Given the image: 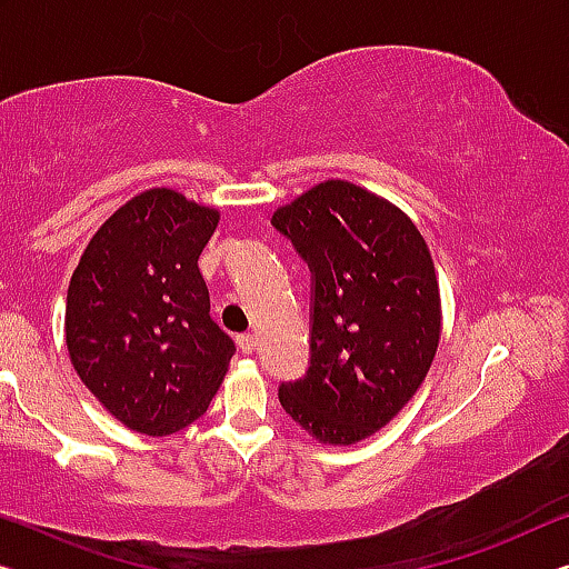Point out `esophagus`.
<instances>
[{"mask_svg":"<svg viewBox=\"0 0 569 569\" xmlns=\"http://www.w3.org/2000/svg\"><path fill=\"white\" fill-rule=\"evenodd\" d=\"M237 345H240V350H242L244 355H252V352H256L258 337H256V335H250V332H244V335L237 337Z\"/></svg>","mask_w":569,"mask_h":569,"instance_id":"obj_1","label":"esophagus"}]
</instances>
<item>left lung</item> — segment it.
<instances>
[{"label": "left lung", "instance_id": "obj_1", "mask_svg": "<svg viewBox=\"0 0 569 569\" xmlns=\"http://www.w3.org/2000/svg\"><path fill=\"white\" fill-rule=\"evenodd\" d=\"M270 224L311 270L309 368L278 401L319 442L352 445L427 378L442 327L435 262L409 217L347 181L313 186Z\"/></svg>", "mask_w": 569, "mask_h": 569}]
</instances>
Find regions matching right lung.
<instances>
[{
  "label": "right lung",
  "mask_w": 569,
  "mask_h": 569,
  "mask_svg": "<svg viewBox=\"0 0 569 569\" xmlns=\"http://www.w3.org/2000/svg\"><path fill=\"white\" fill-rule=\"evenodd\" d=\"M217 222L214 209L150 189L99 227L73 270L66 299L73 368L140 435H173L197 421L234 355L199 273Z\"/></svg>",
  "instance_id": "add662e5"
}]
</instances>
